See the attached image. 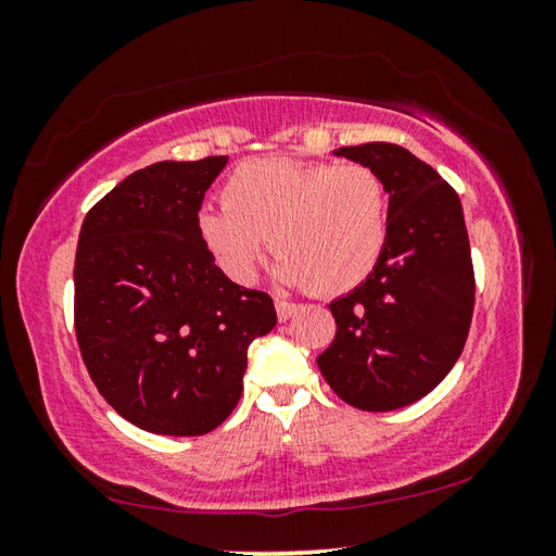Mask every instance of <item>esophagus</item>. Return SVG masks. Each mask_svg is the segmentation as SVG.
Returning a JSON list of instances; mask_svg holds the SVG:
<instances>
[{"label":"esophagus","instance_id":"1","mask_svg":"<svg viewBox=\"0 0 556 556\" xmlns=\"http://www.w3.org/2000/svg\"><path fill=\"white\" fill-rule=\"evenodd\" d=\"M275 306H277L279 321H289V318L299 312V304H294V301H287V299H277Z\"/></svg>","mask_w":556,"mask_h":556}]
</instances>
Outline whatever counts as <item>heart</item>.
<instances>
[{
	"instance_id": "heart-1",
	"label": "heart",
	"mask_w": 556,
	"mask_h": 556,
	"mask_svg": "<svg viewBox=\"0 0 556 556\" xmlns=\"http://www.w3.org/2000/svg\"><path fill=\"white\" fill-rule=\"evenodd\" d=\"M220 201L201 211L199 232L235 281L255 277L269 238L281 285L343 294L372 275L388 244V186L368 164L250 159L225 178Z\"/></svg>"
}]
</instances>
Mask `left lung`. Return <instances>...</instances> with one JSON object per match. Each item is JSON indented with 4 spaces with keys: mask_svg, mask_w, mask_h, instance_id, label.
I'll use <instances>...</instances> for the list:
<instances>
[{
    "mask_svg": "<svg viewBox=\"0 0 556 556\" xmlns=\"http://www.w3.org/2000/svg\"><path fill=\"white\" fill-rule=\"evenodd\" d=\"M333 154L382 176L390 230L372 275L328 304L336 338L316 363L343 402L392 412L434 390L466 345L476 279L464 208L404 147L370 142Z\"/></svg>",
    "mask_w": 556,
    "mask_h": 556,
    "instance_id": "obj_1",
    "label": "left lung"
}]
</instances>
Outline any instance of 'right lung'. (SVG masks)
I'll list each match as a JSON object with an SVG mask.
<instances>
[{
  "label": "right lung",
  "instance_id": "add662e5",
  "mask_svg": "<svg viewBox=\"0 0 556 556\" xmlns=\"http://www.w3.org/2000/svg\"><path fill=\"white\" fill-rule=\"evenodd\" d=\"M228 156L129 174L83 220L75 336L102 397L131 425L208 434L238 404L248 348L277 324L269 294L235 285L199 232Z\"/></svg>",
  "mask_w": 556,
  "mask_h": 556
}]
</instances>
